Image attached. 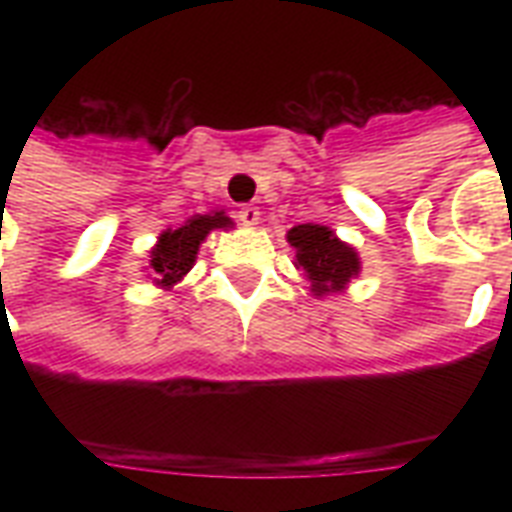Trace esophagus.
<instances>
[{
    "label": "esophagus",
    "instance_id": "esophagus-1",
    "mask_svg": "<svg viewBox=\"0 0 512 512\" xmlns=\"http://www.w3.org/2000/svg\"><path fill=\"white\" fill-rule=\"evenodd\" d=\"M236 217H239L241 225H247V228H255V225L260 223V209H257V207H241L239 212H236Z\"/></svg>",
    "mask_w": 512,
    "mask_h": 512
}]
</instances>
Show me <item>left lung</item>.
Listing matches in <instances>:
<instances>
[{
	"instance_id": "1",
	"label": "left lung",
	"mask_w": 512,
	"mask_h": 512,
	"mask_svg": "<svg viewBox=\"0 0 512 512\" xmlns=\"http://www.w3.org/2000/svg\"><path fill=\"white\" fill-rule=\"evenodd\" d=\"M289 247H295V268L311 284L313 297L340 295L361 273L358 249L342 241L332 228L303 223L287 231Z\"/></svg>"
}]
</instances>
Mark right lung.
<instances>
[{"label": "right lung", "instance_id": "obj_1", "mask_svg": "<svg viewBox=\"0 0 512 512\" xmlns=\"http://www.w3.org/2000/svg\"><path fill=\"white\" fill-rule=\"evenodd\" d=\"M233 220L223 209H212L207 215L188 217L180 228H167L159 233V239L148 249L146 276L154 281V287L172 292L175 284L188 276L196 263L199 247L207 241L212 231H231Z\"/></svg>", "mask_w": 512, "mask_h": 512}]
</instances>
